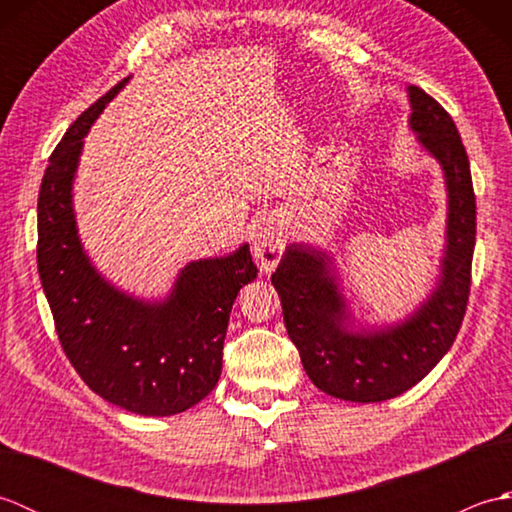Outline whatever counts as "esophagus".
Segmentation results:
<instances>
[{
	"instance_id": "34e87169",
	"label": "esophagus",
	"mask_w": 512,
	"mask_h": 512,
	"mask_svg": "<svg viewBox=\"0 0 512 512\" xmlns=\"http://www.w3.org/2000/svg\"><path fill=\"white\" fill-rule=\"evenodd\" d=\"M284 248H286L284 233H281L279 228H264V231L259 233L257 239H255L253 253H255L257 262L262 264L266 273H270V270H273L281 259Z\"/></svg>"
}]
</instances>
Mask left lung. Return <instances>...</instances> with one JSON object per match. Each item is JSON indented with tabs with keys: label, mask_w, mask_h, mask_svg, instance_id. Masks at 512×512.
Instances as JSON below:
<instances>
[{
	"label": "left lung",
	"mask_w": 512,
	"mask_h": 512,
	"mask_svg": "<svg viewBox=\"0 0 512 512\" xmlns=\"http://www.w3.org/2000/svg\"><path fill=\"white\" fill-rule=\"evenodd\" d=\"M411 127L444 169L449 189L447 257L429 301L396 328L347 332L345 306L330 257L292 244L273 273L290 341L303 369L325 394L352 402L400 396L449 352L471 295L475 248V191L471 165L453 118L424 90L411 85Z\"/></svg>",
	"instance_id": "1"
}]
</instances>
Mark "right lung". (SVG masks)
I'll use <instances>...</instances> for the list:
<instances>
[{"label": "right lung", "mask_w": 512, "mask_h": 512, "mask_svg": "<svg viewBox=\"0 0 512 512\" xmlns=\"http://www.w3.org/2000/svg\"><path fill=\"white\" fill-rule=\"evenodd\" d=\"M127 79L90 105L52 151L37 204V266L65 356L94 394L140 416H171L222 374L233 301L257 277L250 248L182 270L171 297L143 303L92 268L76 235L72 178L83 136Z\"/></svg>", "instance_id": "obj_1"}]
</instances>
